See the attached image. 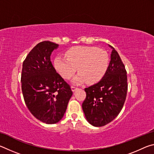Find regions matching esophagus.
<instances>
[{
	"instance_id": "esophagus-1",
	"label": "esophagus",
	"mask_w": 154,
	"mask_h": 154,
	"mask_svg": "<svg viewBox=\"0 0 154 154\" xmlns=\"http://www.w3.org/2000/svg\"><path fill=\"white\" fill-rule=\"evenodd\" d=\"M77 88L74 86V85H71V90H72V92H74V91H75V90H76Z\"/></svg>"
}]
</instances>
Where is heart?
I'll return each instance as SVG.
<instances>
[{"instance_id":"heart-1","label":"heart","mask_w":154,"mask_h":154,"mask_svg":"<svg viewBox=\"0 0 154 154\" xmlns=\"http://www.w3.org/2000/svg\"><path fill=\"white\" fill-rule=\"evenodd\" d=\"M65 58L57 56L54 67L57 72L66 79H69L76 72L79 75L73 79L75 83L86 81L88 83H96L105 75L109 64L107 51L97 47L77 46L68 50Z\"/></svg>"}]
</instances>
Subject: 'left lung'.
I'll list each match as a JSON object with an SVG mask.
<instances>
[{"label": "left lung", "instance_id": "1", "mask_svg": "<svg viewBox=\"0 0 154 154\" xmlns=\"http://www.w3.org/2000/svg\"><path fill=\"white\" fill-rule=\"evenodd\" d=\"M111 48V61L103 79L85 88L86 97L82 103L83 111L88 122L96 127L113 121L120 113L126 98V69L118 51Z\"/></svg>", "mask_w": 154, "mask_h": 154}]
</instances>
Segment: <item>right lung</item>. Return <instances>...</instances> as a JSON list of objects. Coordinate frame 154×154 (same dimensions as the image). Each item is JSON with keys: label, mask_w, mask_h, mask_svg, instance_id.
Returning a JSON list of instances; mask_svg holds the SVG:
<instances>
[{"label": "right lung", "mask_w": 154, "mask_h": 154, "mask_svg": "<svg viewBox=\"0 0 154 154\" xmlns=\"http://www.w3.org/2000/svg\"><path fill=\"white\" fill-rule=\"evenodd\" d=\"M58 44L49 41L38 43L22 65L21 83L24 102L38 120L53 124L64 116L72 94L69 84L56 72L50 60Z\"/></svg>", "instance_id": "obj_1"}]
</instances>
